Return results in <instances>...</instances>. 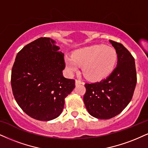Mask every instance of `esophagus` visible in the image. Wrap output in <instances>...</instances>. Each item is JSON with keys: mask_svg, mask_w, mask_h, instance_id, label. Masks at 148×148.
<instances>
[{"mask_svg": "<svg viewBox=\"0 0 148 148\" xmlns=\"http://www.w3.org/2000/svg\"><path fill=\"white\" fill-rule=\"evenodd\" d=\"M82 84V82L79 79H75V85L76 86H79L80 84Z\"/></svg>", "mask_w": 148, "mask_h": 148, "instance_id": "obj_1", "label": "esophagus"}]
</instances>
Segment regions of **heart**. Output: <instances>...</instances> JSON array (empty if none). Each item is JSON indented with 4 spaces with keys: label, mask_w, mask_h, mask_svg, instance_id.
I'll return each mask as SVG.
<instances>
[{
    "label": "heart",
    "mask_w": 148,
    "mask_h": 148,
    "mask_svg": "<svg viewBox=\"0 0 148 148\" xmlns=\"http://www.w3.org/2000/svg\"><path fill=\"white\" fill-rule=\"evenodd\" d=\"M117 53L112 47L95 45L77 49L71 56H66V66L70 72L83 65V73L88 79L98 81L112 73L117 62Z\"/></svg>",
    "instance_id": "obj_1"
}]
</instances>
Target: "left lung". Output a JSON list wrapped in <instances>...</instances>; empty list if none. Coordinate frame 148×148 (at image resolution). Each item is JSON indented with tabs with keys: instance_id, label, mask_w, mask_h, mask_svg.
<instances>
[{
	"instance_id": "obj_1",
	"label": "left lung",
	"mask_w": 148,
	"mask_h": 148,
	"mask_svg": "<svg viewBox=\"0 0 148 148\" xmlns=\"http://www.w3.org/2000/svg\"><path fill=\"white\" fill-rule=\"evenodd\" d=\"M110 42L117 53L116 67L106 79L85 84V106L91 116L100 119H109L123 110L132 99L137 80L133 56L121 43Z\"/></svg>"
}]
</instances>
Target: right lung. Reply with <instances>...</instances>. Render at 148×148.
I'll use <instances>...</instances> for the list:
<instances>
[{"mask_svg":"<svg viewBox=\"0 0 148 148\" xmlns=\"http://www.w3.org/2000/svg\"><path fill=\"white\" fill-rule=\"evenodd\" d=\"M56 42L40 38L18 53L11 76L12 92L24 112L40 121L59 116L64 99L72 92L75 80L63 76L64 56Z\"/></svg>","mask_w":148,"mask_h":148,"instance_id":"1","label":"right lung"}]
</instances>
